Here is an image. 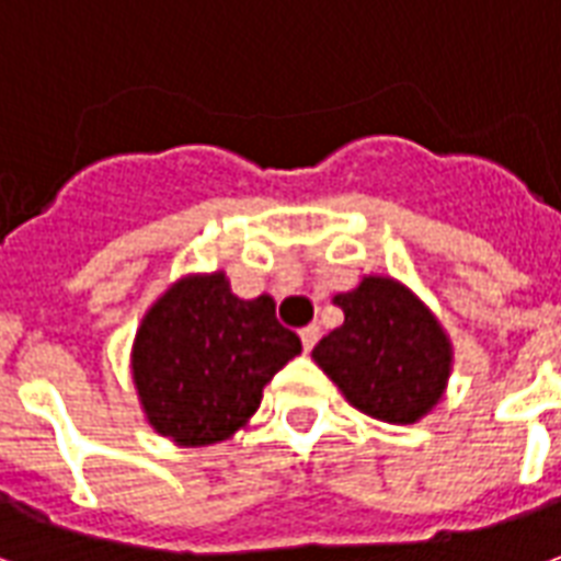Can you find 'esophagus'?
<instances>
[{"instance_id": "34e87169", "label": "esophagus", "mask_w": 561, "mask_h": 561, "mask_svg": "<svg viewBox=\"0 0 561 561\" xmlns=\"http://www.w3.org/2000/svg\"><path fill=\"white\" fill-rule=\"evenodd\" d=\"M318 336H321V328H318V324H309V328L300 330V340H304L306 352H312V348H316Z\"/></svg>"}]
</instances>
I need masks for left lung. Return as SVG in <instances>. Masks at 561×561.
Instances as JSON below:
<instances>
[{
	"mask_svg": "<svg viewBox=\"0 0 561 561\" xmlns=\"http://www.w3.org/2000/svg\"><path fill=\"white\" fill-rule=\"evenodd\" d=\"M333 304L345 321L318 342L316 364L369 417L421 421L442 400L450 376V342L433 312L385 276H366Z\"/></svg>",
	"mask_w": 561,
	"mask_h": 561,
	"instance_id": "1",
	"label": "left lung"
}]
</instances>
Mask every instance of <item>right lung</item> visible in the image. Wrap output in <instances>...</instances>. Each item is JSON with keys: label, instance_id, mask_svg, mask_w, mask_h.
<instances>
[{"label": "right lung", "instance_id": "right-lung-1", "mask_svg": "<svg viewBox=\"0 0 561 561\" xmlns=\"http://www.w3.org/2000/svg\"><path fill=\"white\" fill-rule=\"evenodd\" d=\"M297 354L300 336L276 321L273 297L240 300L225 273H209L171 285L144 316L131 376L152 430L201 447L237 433Z\"/></svg>", "mask_w": 561, "mask_h": 561}]
</instances>
